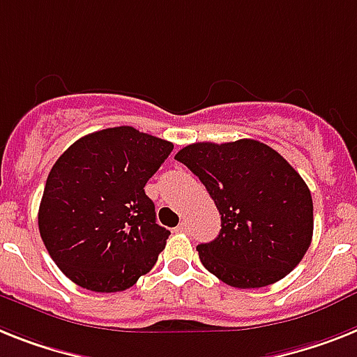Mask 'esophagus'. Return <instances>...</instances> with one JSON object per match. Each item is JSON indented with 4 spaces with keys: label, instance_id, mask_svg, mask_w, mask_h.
<instances>
[{
    "label": "esophagus",
    "instance_id": "34e87169",
    "mask_svg": "<svg viewBox=\"0 0 357 357\" xmlns=\"http://www.w3.org/2000/svg\"><path fill=\"white\" fill-rule=\"evenodd\" d=\"M175 231H178V234H184V231H188V225H185V222H181V225L175 228Z\"/></svg>",
    "mask_w": 357,
    "mask_h": 357
}]
</instances>
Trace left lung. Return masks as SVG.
<instances>
[{
  "instance_id": "left-lung-1",
  "label": "left lung",
  "mask_w": 357,
  "mask_h": 357,
  "mask_svg": "<svg viewBox=\"0 0 357 357\" xmlns=\"http://www.w3.org/2000/svg\"><path fill=\"white\" fill-rule=\"evenodd\" d=\"M175 158L199 176L220 213L219 235L197 246L208 272L234 288H261L301 263L314 204L301 175L275 149L243 138L190 144Z\"/></svg>"
}]
</instances>
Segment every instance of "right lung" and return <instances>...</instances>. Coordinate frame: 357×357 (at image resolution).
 <instances>
[{
    "label": "right lung",
    "instance_id": "add662e5",
    "mask_svg": "<svg viewBox=\"0 0 357 357\" xmlns=\"http://www.w3.org/2000/svg\"><path fill=\"white\" fill-rule=\"evenodd\" d=\"M173 144L129 126L76 140L52 166L38 211L41 241L78 287L111 294L155 266L169 229L144 185Z\"/></svg>",
    "mask_w": 357,
    "mask_h": 357
}]
</instances>
